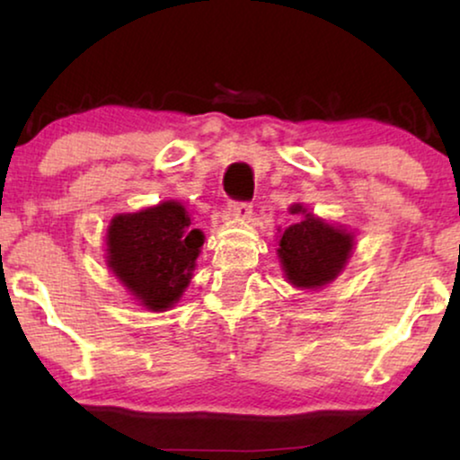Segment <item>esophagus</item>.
I'll return each mask as SVG.
<instances>
[{
  "label": "esophagus",
  "mask_w": 460,
  "mask_h": 460,
  "mask_svg": "<svg viewBox=\"0 0 460 460\" xmlns=\"http://www.w3.org/2000/svg\"><path fill=\"white\" fill-rule=\"evenodd\" d=\"M230 213L234 217H249L251 216V203L249 200H232V203L228 205Z\"/></svg>",
  "instance_id": "1"
}]
</instances>
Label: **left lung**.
Returning <instances> with one entry per match:
<instances>
[{"instance_id":"obj_1","label":"left lung","mask_w":460,"mask_h":460,"mask_svg":"<svg viewBox=\"0 0 460 460\" xmlns=\"http://www.w3.org/2000/svg\"><path fill=\"white\" fill-rule=\"evenodd\" d=\"M291 213H305L293 205ZM351 251V234L332 228L305 213L304 222L288 226L280 238L279 257L288 282L297 287H323L341 272Z\"/></svg>"}]
</instances>
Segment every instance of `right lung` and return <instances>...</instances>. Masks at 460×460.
Masks as SVG:
<instances>
[{
    "mask_svg": "<svg viewBox=\"0 0 460 460\" xmlns=\"http://www.w3.org/2000/svg\"><path fill=\"white\" fill-rule=\"evenodd\" d=\"M106 238L112 272L142 305L163 312L190 282L205 236L192 228L184 207L167 200L140 213L117 216Z\"/></svg>",
    "mask_w": 460,
    "mask_h": 460,
    "instance_id": "add662e5",
    "label": "right lung"
}]
</instances>
